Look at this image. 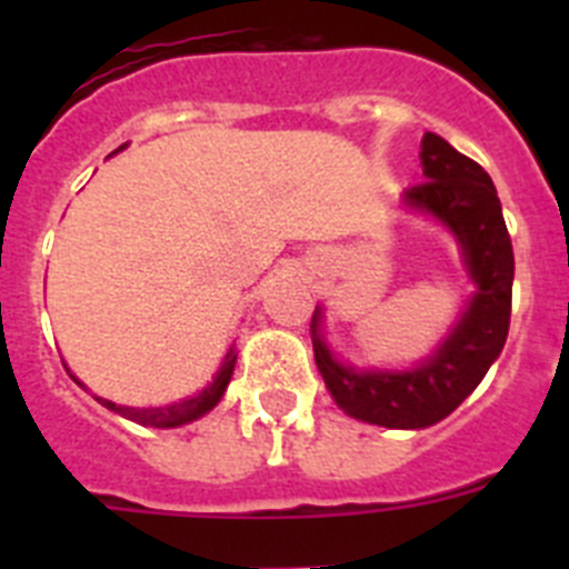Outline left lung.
I'll return each mask as SVG.
<instances>
[{
    "label": "left lung",
    "instance_id": "1",
    "mask_svg": "<svg viewBox=\"0 0 569 569\" xmlns=\"http://www.w3.org/2000/svg\"><path fill=\"white\" fill-rule=\"evenodd\" d=\"M421 168L425 182L405 190V204L453 230L479 288L453 333L416 370L365 373L339 365L319 339V310L310 321L316 367L336 405L367 425L401 430L436 425L479 387L507 341L512 301V244L490 176L436 133L421 139Z\"/></svg>",
    "mask_w": 569,
    "mask_h": 569
}]
</instances>
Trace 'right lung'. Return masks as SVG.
<instances>
[{
	"mask_svg": "<svg viewBox=\"0 0 569 569\" xmlns=\"http://www.w3.org/2000/svg\"><path fill=\"white\" fill-rule=\"evenodd\" d=\"M233 365H236V353L230 350L228 359L222 361L219 367V373L216 379L204 387L202 393L193 396V399H184V401H176V405H164V407H122V405H113L108 399H99L108 410L113 413L124 416L130 421H139V425H148V427H179V425H188V421L199 419L204 416L208 410H213L219 405V399L224 396L230 385V376H233Z\"/></svg>",
	"mask_w": 569,
	"mask_h": 569,
	"instance_id": "1",
	"label": "right lung"
}]
</instances>
